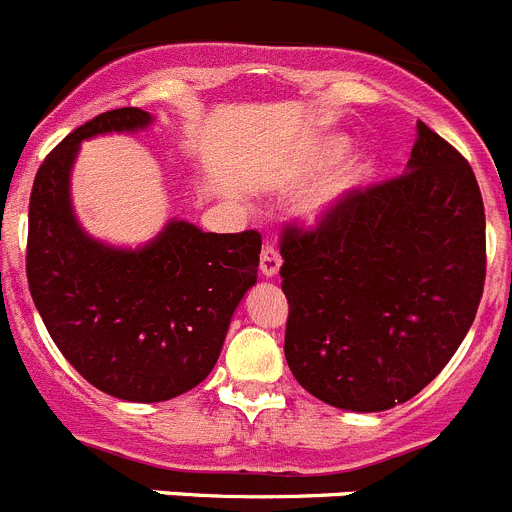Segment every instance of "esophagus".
Instances as JSON below:
<instances>
[{
	"mask_svg": "<svg viewBox=\"0 0 512 512\" xmlns=\"http://www.w3.org/2000/svg\"><path fill=\"white\" fill-rule=\"evenodd\" d=\"M279 266H282V256H279L277 246H271V243H266L264 251H261V274H264L266 279L277 277L279 274Z\"/></svg>",
	"mask_w": 512,
	"mask_h": 512,
	"instance_id": "34e87169",
	"label": "esophagus"
}]
</instances>
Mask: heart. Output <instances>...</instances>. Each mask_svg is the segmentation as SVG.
Segmentation results:
<instances>
[{
    "label": "heart",
    "mask_w": 512,
    "mask_h": 512,
    "mask_svg": "<svg viewBox=\"0 0 512 512\" xmlns=\"http://www.w3.org/2000/svg\"><path fill=\"white\" fill-rule=\"evenodd\" d=\"M346 151V138H341V135H328V138L320 140L318 151H315V161H318L320 166H333L346 156ZM369 174H372V161H369V158H354V161L336 176V182L320 194L315 207H312V212H315V215H328L330 210H336V207L346 200L348 194L369 179Z\"/></svg>",
    "instance_id": "obj_1"
}]
</instances>
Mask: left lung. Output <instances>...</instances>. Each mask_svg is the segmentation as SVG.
<instances>
[{
  "mask_svg": "<svg viewBox=\"0 0 512 512\" xmlns=\"http://www.w3.org/2000/svg\"><path fill=\"white\" fill-rule=\"evenodd\" d=\"M284 356L333 408L379 413L456 354L485 287V205L472 166L418 120L405 174L282 233Z\"/></svg>",
  "mask_w": 512,
  "mask_h": 512,
  "instance_id": "8db88e82",
  "label": "left lung"
}]
</instances>
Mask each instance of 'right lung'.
<instances>
[{
    "instance_id": "1",
    "label": "right lung",
    "mask_w": 512,
    "mask_h": 512,
    "mask_svg": "<svg viewBox=\"0 0 512 512\" xmlns=\"http://www.w3.org/2000/svg\"><path fill=\"white\" fill-rule=\"evenodd\" d=\"M151 122L122 107L76 128L35 174L27 217V284L53 343L89 384L128 402L171 400L212 372L261 253L256 230L202 233L187 220H169L140 248L81 228L71 205L81 140Z\"/></svg>"
}]
</instances>
